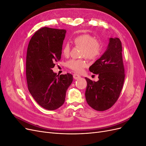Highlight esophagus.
Wrapping results in <instances>:
<instances>
[{
    "label": "esophagus",
    "instance_id": "obj_1",
    "mask_svg": "<svg viewBox=\"0 0 146 146\" xmlns=\"http://www.w3.org/2000/svg\"><path fill=\"white\" fill-rule=\"evenodd\" d=\"M73 77H74V79H78V78H79L80 77V76H79V75H78V74H73Z\"/></svg>",
    "mask_w": 146,
    "mask_h": 146
}]
</instances>
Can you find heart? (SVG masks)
<instances>
[{"label":"heart","mask_w":146,"mask_h":146,"mask_svg":"<svg viewBox=\"0 0 146 146\" xmlns=\"http://www.w3.org/2000/svg\"><path fill=\"white\" fill-rule=\"evenodd\" d=\"M72 41L75 46L82 47L81 56H85L90 60H95L98 58L103 50L102 42L100 39L88 33L77 35L74 38ZM70 50V45L68 43L64 44L62 48L63 55L69 56ZM88 64L85 59H71L66 63V66L69 69L77 73L82 72Z\"/></svg>","instance_id":"heart-1"}]
</instances>
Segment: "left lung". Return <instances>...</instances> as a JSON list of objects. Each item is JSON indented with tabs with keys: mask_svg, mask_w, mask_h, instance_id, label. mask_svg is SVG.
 <instances>
[{
	"mask_svg": "<svg viewBox=\"0 0 146 146\" xmlns=\"http://www.w3.org/2000/svg\"><path fill=\"white\" fill-rule=\"evenodd\" d=\"M122 44L117 38H110L107 50L90 67L99 80L92 82L85 77V97L88 104L97 111H105L116 102L124 82L125 73Z\"/></svg>",
	"mask_w": 146,
	"mask_h": 146,
	"instance_id": "8db88e82",
	"label": "left lung"
}]
</instances>
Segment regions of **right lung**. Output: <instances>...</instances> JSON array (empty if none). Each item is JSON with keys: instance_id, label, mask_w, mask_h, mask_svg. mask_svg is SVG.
Listing matches in <instances>:
<instances>
[{"instance_id": "add662e5", "label": "right lung", "mask_w": 146, "mask_h": 146, "mask_svg": "<svg viewBox=\"0 0 146 146\" xmlns=\"http://www.w3.org/2000/svg\"><path fill=\"white\" fill-rule=\"evenodd\" d=\"M66 30L42 27L30 39L26 57L28 89L36 102L48 110L60 107L66 92L73 80L69 73L56 75L53 72L61 59Z\"/></svg>"}]
</instances>
